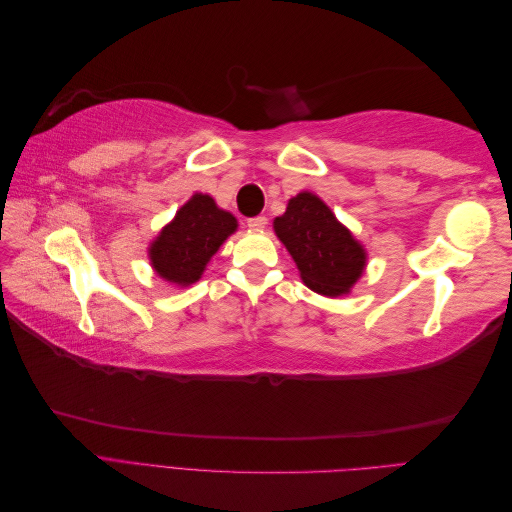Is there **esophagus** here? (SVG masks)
<instances>
[{
    "instance_id": "34e87169",
    "label": "esophagus",
    "mask_w": 512,
    "mask_h": 512,
    "mask_svg": "<svg viewBox=\"0 0 512 512\" xmlns=\"http://www.w3.org/2000/svg\"><path fill=\"white\" fill-rule=\"evenodd\" d=\"M247 226H250V230L260 232V230L267 228V218H265V215H258V218H250V220H247Z\"/></svg>"
}]
</instances>
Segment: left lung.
I'll use <instances>...</instances> for the list:
<instances>
[{
    "instance_id": "left-lung-1",
    "label": "left lung",
    "mask_w": 512,
    "mask_h": 512,
    "mask_svg": "<svg viewBox=\"0 0 512 512\" xmlns=\"http://www.w3.org/2000/svg\"><path fill=\"white\" fill-rule=\"evenodd\" d=\"M273 230L292 256L303 284L322 297H344L365 273V245L314 192L292 196L286 213L273 220Z\"/></svg>"
}]
</instances>
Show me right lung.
Instances as JSON below:
<instances>
[{
  "label": "right lung",
  "mask_w": 512,
  "mask_h": 512,
  "mask_svg": "<svg viewBox=\"0 0 512 512\" xmlns=\"http://www.w3.org/2000/svg\"><path fill=\"white\" fill-rule=\"evenodd\" d=\"M237 228L235 215L218 207L209 194H192L147 247L153 273L179 288L196 284L209 260Z\"/></svg>",
  "instance_id": "right-lung-1"
}]
</instances>
